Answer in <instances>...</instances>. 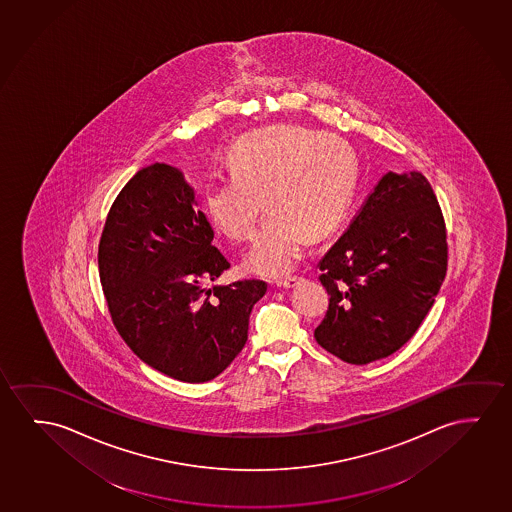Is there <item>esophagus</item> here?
Returning a JSON list of instances; mask_svg holds the SVG:
<instances>
[{
  "mask_svg": "<svg viewBox=\"0 0 512 512\" xmlns=\"http://www.w3.org/2000/svg\"><path fill=\"white\" fill-rule=\"evenodd\" d=\"M302 281V277H298V275H289L286 279H279L277 281V286L279 288H295L298 282Z\"/></svg>",
  "mask_w": 512,
  "mask_h": 512,
  "instance_id": "1",
  "label": "esophagus"
}]
</instances>
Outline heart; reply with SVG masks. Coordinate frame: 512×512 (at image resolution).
Here are the masks:
<instances>
[{"instance_id":"obj_1","label":"heart","mask_w":512,"mask_h":512,"mask_svg":"<svg viewBox=\"0 0 512 512\" xmlns=\"http://www.w3.org/2000/svg\"><path fill=\"white\" fill-rule=\"evenodd\" d=\"M228 179L203 191V209L217 231L237 244L272 212L245 265L261 275L289 272L303 247L346 216L358 182V159L342 138L302 126H268L231 147ZM266 203L263 204L262 200Z\"/></svg>"}]
</instances>
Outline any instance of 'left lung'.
<instances>
[{"mask_svg":"<svg viewBox=\"0 0 512 512\" xmlns=\"http://www.w3.org/2000/svg\"><path fill=\"white\" fill-rule=\"evenodd\" d=\"M319 270L330 296L319 346L367 365L409 342L447 272L446 221L425 175L386 173Z\"/></svg>","mask_w":512,"mask_h":512,"instance_id":"obj_1","label":"left lung"}]
</instances>
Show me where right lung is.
Here are the masks:
<instances>
[{"label": "right lung", "mask_w": 512, "mask_h": 512, "mask_svg": "<svg viewBox=\"0 0 512 512\" xmlns=\"http://www.w3.org/2000/svg\"><path fill=\"white\" fill-rule=\"evenodd\" d=\"M182 173L154 163L121 189L101 231L98 270L108 312L131 351L184 382L214 379L247 342L267 282L205 288L230 270Z\"/></svg>", "instance_id": "add662e5"}]
</instances>
